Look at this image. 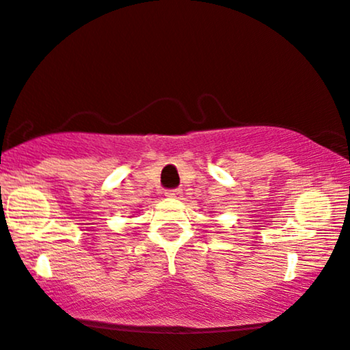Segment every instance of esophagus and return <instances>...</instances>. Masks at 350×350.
Returning <instances> with one entry per match:
<instances>
[{
	"mask_svg": "<svg viewBox=\"0 0 350 350\" xmlns=\"http://www.w3.org/2000/svg\"><path fill=\"white\" fill-rule=\"evenodd\" d=\"M180 194H183V192H180V189H172V191L164 192V196H166L167 199H178Z\"/></svg>",
	"mask_w": 350,
	"mask_h": 350,
	"instance_id": "esophagus-1",
	"label": "esophagus"
}]
</instances>
